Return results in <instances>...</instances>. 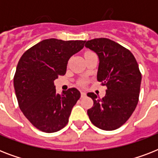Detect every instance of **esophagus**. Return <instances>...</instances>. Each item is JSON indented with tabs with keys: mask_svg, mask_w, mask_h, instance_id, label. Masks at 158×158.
I'll return each mask as SVG.
<instances>
[{
	"mask_svg": "<svg viewBox=\"0 0 158 158\" xmlns=\"http://www.w3.org/2000/svg\"><path fill=\"white\" fill-rule=\"evenodd\" d=\"M84 97H86V93L84 91L81 92V98H84Z\"/></svg>",
	"mask_w": 158,
	"mask_h": 158,
	"instance_id": "1",
	"label": "esophagus"
}]
</instances>
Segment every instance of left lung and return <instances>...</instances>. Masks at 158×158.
<instances>
[{
  "label": "left lung",
  "instance_id": "1",
  "mask_svg": "<svg viewBox=\"0 0 158 158\" xmlns=\"http://www.w3.org/2000/svg\"><path fill=\"white\" fill-rule=\"evenodd\" d=\"M85 48L98 55L97 79L107 87L102 98L94 93L87 94L94 101L88 115L95 126L114 130L124 125L139 102L142 76L135 56L130 51L108 38L87 41Z\"/></svg>",
  "mask_w": 158,
  "mask_h": 158
}]
</instances>
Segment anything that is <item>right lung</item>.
Here are the masks:
<instances>
[{"instance_id":"right-lung-1","label":"right lung","mask_w":158,"mask_h":158,"mask_svg":"<svg viewBox=\"0 0 158 158\" xmlns=\"http://www.w3.org/2000/svg\"><path fill=\"white\" fill-rule=\"evenodd\" d=\"M85 42L45 39L26 51L19 60L14 77L19 106L41 131L56 132L69 121L80 92L72 88L57 94L54 80L65 74L68 60L84 48Z\"/></svg>"}]
</instances>
